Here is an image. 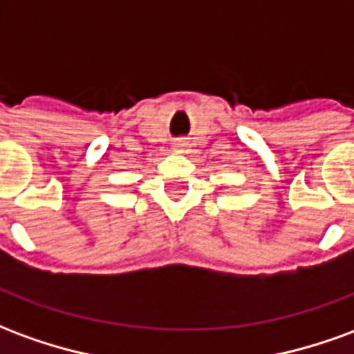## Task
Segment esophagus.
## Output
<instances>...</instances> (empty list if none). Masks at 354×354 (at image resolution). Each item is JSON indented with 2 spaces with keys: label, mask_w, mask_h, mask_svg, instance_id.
<instances>
[{
  "label": "esophagus",
  "mask_w": 354,
  "mask_h": 354,
  "mask_svg": "<svg viewBox=\"0 0 354 354\" xmlns=\"http://www.w3.org/2000/svg\"><path fill=\"white\" fill-rule=\"evenodd\" d=\"M178 147H182V144H178V146H176V149H178Z\"/></svg>",
  "instance_id": "obj_1"
}]
</instances>
